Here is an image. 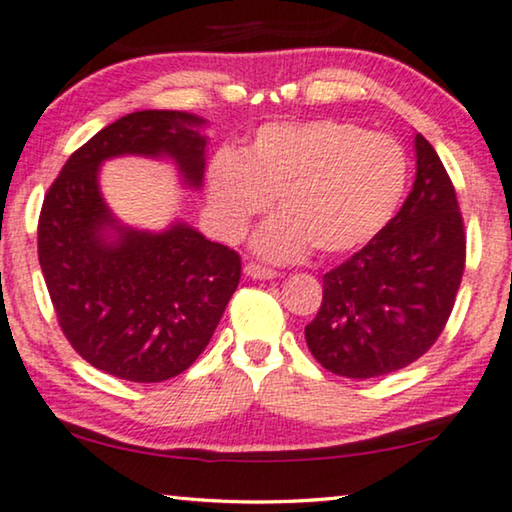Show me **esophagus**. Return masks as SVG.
I'll use <instances>...</instances> for the list:
<instances>
[{"mask_svg": "<svg viewBox=\"0 0 512 512\" xmlns=\"http://www.w3.org/2000/svg\"><path fill=\"white\" fill-rule=\"evenodd\" d=\"M243 271H246V276L257 278V280H271V278L278 276V273L273 269H266V266H259L255 262H248L246 269H243Z\"/></svg>", "mask_w": 512, "mask_h": 512, "instance_id": "obj_1", "label": "esophagus"}]
</instances>
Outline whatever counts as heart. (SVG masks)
<instances>
[{"label":"heart","instance_id":"obj_1","mask_svg":"<svg viewBox=\"0 0 512 512\" xmlns=\"http://www.w3.org/2000/svg\"><path fill=\"white\" fill-rule=\"evenodd\" d=\"M408 187V157L392 136L336 118L271 122L253 141L222 148L208 164V194L227 236H241L278 194L283 213L253 246L273 262L315 248L322 257L355 253L397 215Z\"/></svg>","mask_w":512,"mask_h":512}]
</instances>
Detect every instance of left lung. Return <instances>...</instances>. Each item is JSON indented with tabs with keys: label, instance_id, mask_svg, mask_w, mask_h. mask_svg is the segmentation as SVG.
Instances as JSON below:
<instances>
[{
	"label": "left lung",
	"instance_id": "obj_1",
	"mask_svg": "<svg viewBox=\"0 0 512 512\" xmlns=\"http://www.w3.org/2000/svg\"><path fill=\"white\" fill-rule=\"evenodd\" d=\"M417 171L401 211L322 278L306 343L327 371L378 378L420 359L448 322L466 262L464 220L441 157L415 134Z\"/></svg>",
	"mask_w": 512,
	"mask_h": 512
}]
</instances>
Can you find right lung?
Here are the masks:
<instances>
[{"label":"right lung","mask_w":512,"mask_h":512,"mask_svg":"<svg viewBox=\"0 0 512 512\" xmlns=\"http://www.w3.org/2000/svg\"><path fill=\"white\" fill-rule=\"evenodd\" d=\"M204 118L183 111L122 115L64 164L43 197L39 264L57 322L95 369L162 383L192 366L236 292L241 257L174 222L164 232L120 225L99 192L111 157H171L187 187L206 167Z\"/></svg>","instance_id":"right-lung-1"}]
</instances>
